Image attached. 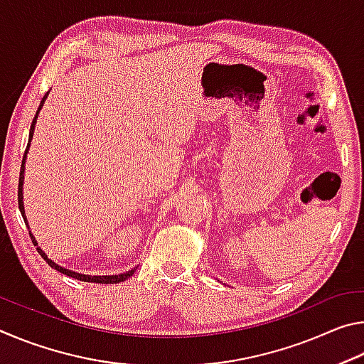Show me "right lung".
<instances>
[{
    "label": "right lung",
    "instance_id": "1",
    "mask_svg": "<svg viewBox=\"0 0 364 364\" xmlns=\"http://www.w3.org/2000/svg\"><path fill=\"white\" fill-rule=\"evenodd\" d=\"M49 95L48 93L43 96V100L40 102L38 106V110H36V114L33 117V122H32V127H30V133H28V144H27V149H26V154H23V159H22V165H21V176H19V193H17V196H19V208H21V213H22V218L23 221H26V225L28 228V234L30 237H32V242L36 245V250L40 252V255L45 258V260L48 262V264L54 269H58L59 273H63L65 276H70V278H75V279H80L83 282H96V284H117V282H123L127 281L128 278H132V276L134 274V271H136V268H132L130 271H123V273L120 274H104V276H93V274H82V273H77V271H72L69 268H64L60 267V264H58L54 260H51L46 254L45 250H43L41 247H38V242H36L35 236L32 234V231H30V226H28V221H27V217H26V208H23V175H26V160H27V154H28V147H30V143H32V138H33V133H35V125H36V119H38V114L40 110L43 107V104H45L46 97Z\"/></svg>",
    "mask_w": 364,
    "mask_h": 364
}]
</instances>
